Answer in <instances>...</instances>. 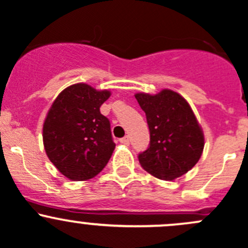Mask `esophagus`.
Segmentation results:
<instances>
[{
  "label": "esophagus",
  "instance_id": "esophagus-1",
  "mask_svg": "<svg viewBox=\"0 0 248 248\" xmlns=\"http://www.w3.org/2000/svg\"><path fill=\"white\" fill-rule=\"evenodd\" d=\"M120 142L124 145H129V138L128 137H124V138L120 139Z\"/></svg>",
  "mask_w": 248,
  "mask_h": 248
}]
</instances>
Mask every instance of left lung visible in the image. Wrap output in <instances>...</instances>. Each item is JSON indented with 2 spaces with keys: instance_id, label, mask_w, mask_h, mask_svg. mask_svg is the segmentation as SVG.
<instances>
[{
  "instance_id": "8db88e82",
  "label": "left lung",
  "mask_w": 248,
  "mask_h": 248,
  "mask_svg": "<svg viewBox=\"0 0 248 248\" xmlns=\"http://www.w3.org/2000/svg\"><path fill=\"white\" fill-rule=\"evenodd\" d=\"M150 129V144L139 154L142 168L161 180H174L191 170L202 156L204 134L186 99L171 90L137 93Z\"/></svg>"
}]
</instances>
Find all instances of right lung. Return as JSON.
I'll use <instances>...</instances> for the list:
<instances>
[{
    "label": "right lung",
    "mask_w": 248,
    "mask_h": 248,
    "mask_svg": "<svg viewBox=\"0 0 248 248\" xmlns=\"http://www.w3.org/2000/svg\"><path fill=\"white\" fill-rule=\"evenodd\" d=\"M110 92L74 84L57 96L43 124V142L51 163L73 181L92 179L109 162L115 142L110 122L101 114Z\"/></svg>",
    "instance_id": "1"
}]
</instances>
